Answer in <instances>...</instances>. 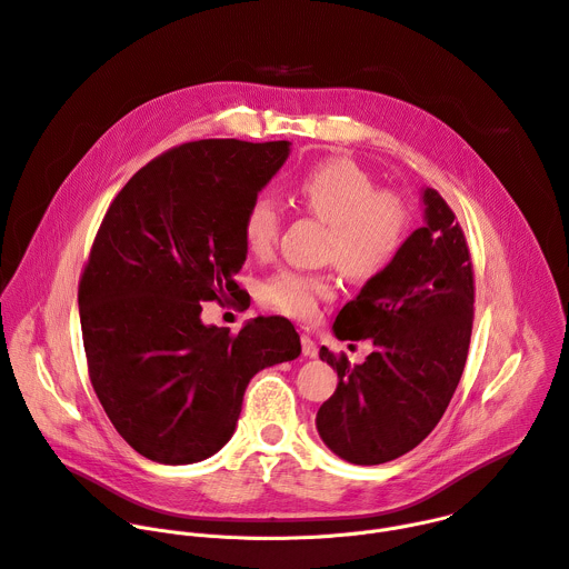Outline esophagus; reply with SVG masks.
Returning <instances> with one entry per match:
<instances>
[{
	"label": "esophagus",
	"mask_w": 569,
	"mask_h": 569,
	"mask_svg": "<svg viewBox=\"0 0 569 569\" xmlns=\"http://www.w3.org/2000/svg\"><path fill=\"white\" fill-rule=\"evenodd\" d=\"M301 349H303L306 358H315L317 356V345L312 342L310 336H301Z\"/></svg>",
	"instance_id": "1"
}]
</instances>
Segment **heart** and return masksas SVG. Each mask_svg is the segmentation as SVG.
<instances>
[{
	"label": "heart",
	"instance_id": "1",
	"mask_svg": "<svg viewBox=\"0 0 569 569\" xmlns=\"http://www.w3.org/2000/svg\"><path fill=\"white\" fill-rule=\"evenodd\" d=\"M295 191L306 209L331 224L329 257L347 277L371 279L400 252L410 229V211L398 196L376 191L373 180L356 161L323 159L297 180ZM281 222L279 200L272 193H259L242 218L248 248L254 254H268L277 246ZM261 295L290 317H312L319 301L336 295V286L327 274L279 270L263 283Z\"/></svg>",
	"mask_w": 569,
	"mask_h": 569
}]
</instances>
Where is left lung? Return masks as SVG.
Here are the masks:
<instances>
[{
	"mask_svg": "<svg viewBox=\"0 0 569 569\" xmlns=\"http://www.w3.org/2000/svg\"><path fill=\"white\" fill-rule=\"evenodd\" d=\"M423 227L336 317L338 340H371L351 367L327 347L338 389L315 426L331 452L358 466L391 461L417 448L441 421L463 373L472 331V266L446 200L421 189Z\"/></svg>",
	"mask_w": 569,
	"mask_h": 569,
	"instance_id": "obj_1",
	"label": "left lung"
}]
</instances>
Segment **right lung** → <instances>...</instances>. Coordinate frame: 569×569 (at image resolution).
Returning <instances> with one entry per match:
<instances>
[{
	"mask_svg": "<svg viewBox=\"0 0 569 569\" xmlns=\"http://www.w3.org/2000/svg\"><path fill=\"white\" fill-rule=\"evenodd\" d=\"M288 154L290 141L184 143L137 171L101 222L78 288L90 378L117 432L157 463L216 455L250 380L301 353L286 317L238 336L200 317V301L238 295L242 218Z\"/></svg>",
	"mask_w": 569,
	"mask_h": 569,
	"instance_id": "1",
	"label": "right lung"
}]
</instances>
